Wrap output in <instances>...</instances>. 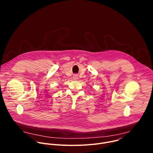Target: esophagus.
<instances>
[{
    "instance_id": "34e87169",
    "label": "esophagus",
    "mask_w": 153,
    "mask_h": 153,
    "mask_svg": "<svg viewBox=\"0 0 153 153\" xmlns=\"http://www.w3.org/2000/svg\"><path fill=\"white\" fill-rule=\"evenodd\" d=\"M73 79H74V80H77V78H78V76H77V74H74V75L73 76Z\"/></svg>"
}]
</instances>
